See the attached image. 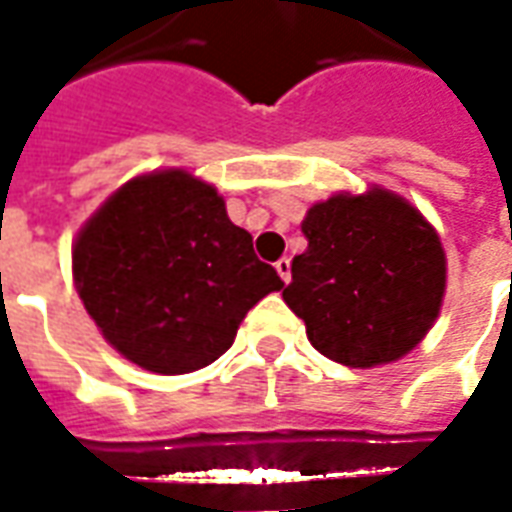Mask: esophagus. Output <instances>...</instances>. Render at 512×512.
Instances as JSON below:
<instances>
[{"label": "esophagus", "instance_id": "esophagus-1", "mask_svg": "<svg viewBox=\"0 0 512 512\" xmlns=\"http://www.w3.org/2000/svg\"><path fill=\"white\" fill-rule=\"evenodd\" d=\"M274 266H277V274L282 277V282H290V257H279Z\"/></svg>", "mask_w": 512, "mask_h": 512}]
</instances>
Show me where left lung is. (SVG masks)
I'll list each match as a JSON object with an SVG mask.
<instances>
[{
	"label": "left lung",
	"mask_w": 512,
	"mask_h": 512,
	"mask_svg": "<svg viewBox=\"0 0 512 512\" xmlns=\"http://www.w3.org/2000/svg\"><path fill=\"white\" fill-rule=\"evenodd\" d=\"M307 252L282 290L310 343L334 362L376 367L408 354L436 321L447 263L436 230L403 197L373 189L318 202Z\"/></svg>",
	"instance_id": "left-lung-1"
}]
</instances>
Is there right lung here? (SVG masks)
Returning <instances> with one entry per match:
<instances>
[{"instance_id":"obj_1","label":"right lung","mask_w":512,"mask_h":512,"mask_svg":"<svg viewBox=\"0 0 512 512\" xmlns=\"http://www.w3.org/2000/svg\"><path fill=\"white\" fill-rule=\"evenodd\" d=\"M73 277L106 340L161 376L216 362L246 312L282 288L216 189L183 169L112 194L76 238Z\"/></svg>"}]
</instances>
